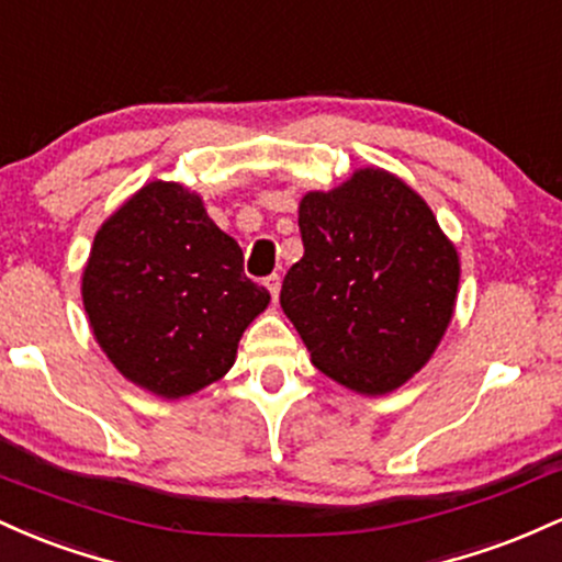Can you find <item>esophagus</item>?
Returning a JSON list of instances; mask_svg holds the SVG:
<instances>
[{"mask_svg":"<svg viewBox=\"0 0 562 562\" xmlns=\"http://www.w3.org/2000/svg\"><path fill=\"white\" fill-rule=\"evenodd\" d=\"M265 286H268V292L273 294V300H279V292H281V276H279V273H270L268 279H265Z\"/></svg>","mask_w":562,"mask_h":562,"instance_id":"34e87169","label":"esophagus"}]
</instances>
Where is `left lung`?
<instances>
[{
  "instance_id": "left-lung-1",
  "label": "left lung",
  "mask_w": 562,
  "mask_h": 562,
  "mask_svg": "<svg viewBox=\"0 0 562 562\" xmlns=\"http://www.w3.org/2000/svg\"><path fill=\"white\" fill-rule=\"evenodd\" d=\"M300 262L281 307L311 361L361 395L398 390L451 324L459 255L425 199L380 167L300 201Z\"/></svg>"
}]
</instances>
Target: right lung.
Returning a JSON list of instances; mask_svg holds the SVG:
<instances>
[{
    "label": "right lung",
    "instance_id": "right-lung-1",
    "mask_svg": "<svg viewBox=\"0 0 562 562\" xmlns=\"http://www.w3.org/2000/svg\"><path fill=\"white\" fill-rule=\"evenodd\" d=\"M81 300L109 361L175 401L225 376L270 294L199 193L154 180L94 233Z\"/></svg>",
    "mask_w": 562,
    "mask_h": 562
}]
</instances>
